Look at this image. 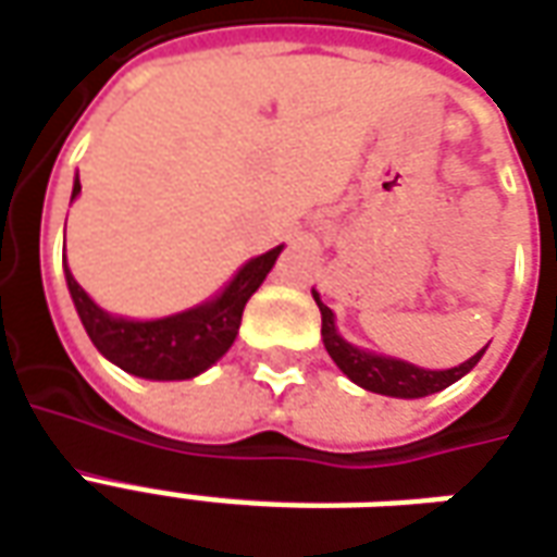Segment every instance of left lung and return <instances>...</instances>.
Returning a JSON list of instances; mask_svg holds the SVG:
<instances>
[{
  "label": "left lung",
  "instance_id": "1",
  "mask_svg": "<svg viewBox=\"0 0 557 557\" xmlns=\"http://www.w3.org/2000/svg\"><path fill=\"white\" fill-rule=\"evenodd\" d=\"M313 298L319 304V313H322V343H325L331 361L337 363L339 373L346 375L349 382H355L363 391L382 394V397L420 399L430 397V394H438L444 387L459 382L462 375L471 373L480 358H483V351H486V346H483L478 355H471L468 361H462L459 367H450V370H426V367L403 361V358H391V355H382V351L361 349V346L349 343L337 331L334 310L327 304H322L315 289Z\"/></svg>",
  "mask_w": 557,
  "mask_h": 557
}]
</instances>
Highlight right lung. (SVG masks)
Here are the masks:
<instances>
[{"label":"right lung","instance_id":"1","mask_svg":"<svg viewBox=\"0 0 557 557\" xmlns=\"http://www.w3.org/2000/svg\"><path fill=\"white\" fill-rule=\"evenodd\" d=\"M77 196L79 178H74L71 202ZM280 253H283V244L271 247L268 253L247 259L218 295L187 307L182 313L160 315V319L107 313L74 280L67 259L62 265H65L67 292L77 307L79 322L95 343V349L101 351L107 361L148 382H184V379L202 375L230 351L242 327L244 304L262 286V280L268 277Z\"/></svg>","mask_w":557,"mask_h":557}]
</instances>
